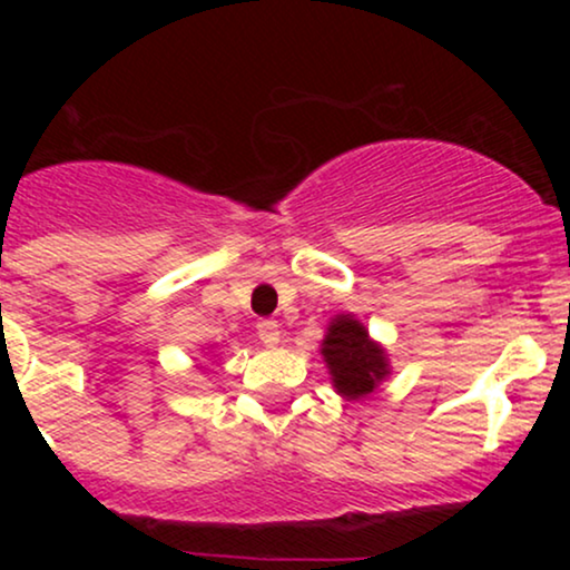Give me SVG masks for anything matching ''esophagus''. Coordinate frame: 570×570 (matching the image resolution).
<instances>
[{
	"instance_id": "1",
	"label": "esophagus",
	"mask_w": 570,
	"mask_h": 570,
	"mask_svg": "<svg viewBox=\"0 0 570 570\" xmlns=\"http://www.w3.org/2000/svg\"><path fill=\"white\" fill-rule=\"evenodd\" d=\"M257 335H259V340H263V345H267V348H276V345L281 343V326H278V322L265 318V322L257 324Z\"/></svg>"
}]
</instances>
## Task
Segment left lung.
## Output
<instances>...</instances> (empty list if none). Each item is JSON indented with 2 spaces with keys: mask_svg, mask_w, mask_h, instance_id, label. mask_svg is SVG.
Wrapping results in <instances>:
<instances>
[{
  "mask_svg": "<svg viewBox=\"0 0 570 570\" xmlns=\"http://www.w3.org/2000/svg\"><path fill=\"white\" fill-rule=\"evenodd\" d=\"M322 356L330 370V381L343 399H362L372 394L391 375L389 351L353 313H337L326 324Z\"/></svg>",
  "mask_w": 570,
  "mask_h": 570,
  "instance_id": "obj_1",
  "label": "left lung"
}]
</instances>
